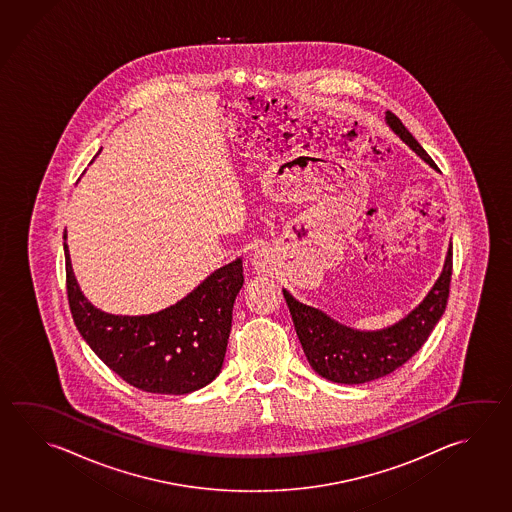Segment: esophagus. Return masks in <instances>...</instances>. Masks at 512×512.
Masks as SVG:
<instances>
[{
  "mask_svg": "<svg viewBox=\"0 0 512 512\" xmlns=\"http://www.w3.org/2000/svg\"><path fill=\"white\" fill-rule=\"evenodd\" d=\"M252 265H254V269L258 270V272H269L270 267V258L267 252H258L256 256H254V260H252Z\"/></svg>",
  "mask_w": 512,
  "mask_h": 512,
  "instance_id": "34e87169",
  "label": "esophagus"
}]
</instances>
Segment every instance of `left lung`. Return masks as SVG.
I'll use <instances>...</instances> for the list:
<instances>
[{
    "mask_svg": "<svg viewBox=\"0 0 512 512\" xmlns=\"http://www.w3.org/2000/svg\"><path fill=\"white\" fill-rule=\"evenodd\" d=\"M391 130L431 168L433 158L420 146L395 113H386ZM453 274V245H449L444 270L426 299L397 325L379 332H359L339 325L317 308L307 307L283 290L290 316L308 363L321 377L339 384H363L395 372L417 354L446 310Z\"/></svg>",
    "mask_w": 512,
    "mask_h": 512,
    "instance_id": "left-lung-1",
    "label": "left lung"
}]
</instances>
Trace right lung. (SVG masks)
Wrapping results in <instances>:
<instances>
[{"label": "right lung", "instance_id": "right-lung-1", "mask_svg": "<svg viewBox=\"0 0 512 512\" xmlns=\"http://www.w3.org/2000/svg\"><path fill=\"white\" fill-rule=\"evenodd\" d=\"M66 294L75 326L122 381L148 393L184 395L222 370L242 260L216 270L177 305L151 316H112L93 307L75 281L65 243Z\"/></svg>", "mask_w": 512, "mask_h": 512}]
</instances>
